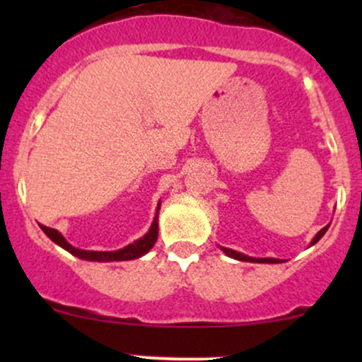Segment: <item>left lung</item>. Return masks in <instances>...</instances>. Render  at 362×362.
<instances>
[{"instance_id":"obj_1","label":"left lung","mask_w":362,"mask_h":362,"mask_svg":"<svg viewBox=\"0 0 362 362\" xmlns=\"http://www.w3.org/2000/svg\"><path fill=\"white\" fill-rule=\"evenodd\" d=\"M327 230H328V226L323 228V230H320L318 235L313 238V242H311V245L317 243L318 240L322 238L323 235H325ZM223 252L226 253V255L233 257V259H236V260H245V262H264V264H279V262H282V260H279V259H253V257H247V255H243V253H238V252H235V250H230V248H223Z\"/></svg>"}]
</instances>
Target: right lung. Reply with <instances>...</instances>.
<instances>
[{
    "mask_svg": "<svg viewBox=\"0 0 362 362\" xmlns=\"http://www.w3.org/2000/svg\"><path fill=\"white\" fill-rule=\"evenodd\" d=\"M158 209H160V206H158ZM40 228H42L44 233L47 235L54 243H57V245H59V247L64 248V250H68L69 253H73V255L80 257V259H83V260H97V262L138 259V257L144 255V253L151 250L153 245L156 243V238H158V223H156V218H155V221H153L151 228H149V231L143 236V238L138 240V242L127 245L126 248H122V250H117V252L78 250V248L71 247V245L66 242V240L62 238L61 233L57 230H54V228H49V226H44V224H40Z\"/></svg>",
    "mask_w": 362,
    "mask_h": 362,
    "instance_id": "right-lung-1",
    "label": "right lung"
}]
</instances>
